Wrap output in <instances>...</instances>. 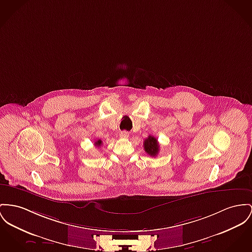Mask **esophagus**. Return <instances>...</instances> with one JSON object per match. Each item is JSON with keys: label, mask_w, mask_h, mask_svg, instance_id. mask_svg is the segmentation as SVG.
<instances>
[{"label": "esophagus", "mask_w": 252, "mask_h": 252, "mask_svg": "<svg viewBox=\"0 0 252 252\" xmlns=\"http://www.w3.org/2000/svg\"><path fill=\"white\" fill-rule=\"evenodd\" d=\"M119 136H120L121 138H128L129 132H127V131H121V132L119 133Z\"/></svg>", "instance_id": "obj_1"}]
</instances>
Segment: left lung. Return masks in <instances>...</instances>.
Instances as JSON below:
<instances>
[{
	"label": "left lung",
	"mask_w": 252,
	"mask_h": 252,
	"mask_svg": "<svg viewBox=\"0 0 252 252\" xmlns=\"http://www.w3.org/2000/svg\"><path fill=\"white\" fill-rule=\"evenodd\" d=\"M143 148L145 152L151 156V157H156L159 151V145L158 142V139L155 136L149 135L143 143Z\"/></svg>",
	"instance_id": "left-lung-1"
}]
</instances>
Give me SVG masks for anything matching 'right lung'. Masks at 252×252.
I'll list each match as a JSON object with an SVG mask.
<instances>
[{"label":"right lung","mask_w":252,"mask_h":252,"mask_svg":"<svg viewBox=\"0 0 252 252\" xmlns=\"http://www.w3.org/2000/svg\"><path fill=\"white\" fill-rule=\"evenodd\" d=\"M94 145L97 146V147H100L101 145H102V141H101L100 139L96 140V141L94 142Z\"/></svg>","instance_id":"add662e5"}]
</instances>
